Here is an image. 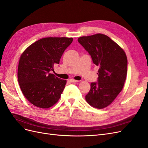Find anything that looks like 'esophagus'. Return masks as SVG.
I'll list each match as a JSON object with an SVG mask.
<instances>
[{
	"mask_svg": "<svg viewBox=\"0 0 148 148\" xmlns=\"http://www.w3.org/2000/svg\"><path fill=\"white\" fill-rule=\"evenodd\" d=\"M71 82H72L73 83H78L79 81H78V80H77V79H71Z\"/></svg>",
	"mask_w": 148,
	"mask_h": 148,
	"instance_id": "esophagus-1",
	"label": "esophagus"
}]
</instances>
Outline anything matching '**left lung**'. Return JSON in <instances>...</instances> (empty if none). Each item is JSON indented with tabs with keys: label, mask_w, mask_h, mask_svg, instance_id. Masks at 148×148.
Segmentation results:
<instances>
[{
	"label": "left lung",
	"mask_w": 148,
	"mask_h": 148,
	"mask_svg": "<svg viewBox=\"0 0 148 148\" xmlns=\"http://www.w3.org/2000/svg\"><path fill=\"white\" fill-rule=\"evenodd\" d=\"M99 66L98 82L91 83L86 102L97 109H104L122 90L127 75V57L123 49L107 36L97 33L78 39Z\"/></svg>",
	"instance_id": "1"
}]
</instances>
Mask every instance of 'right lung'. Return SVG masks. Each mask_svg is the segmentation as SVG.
I'll return each instance as SVG.
<instances>
[{
    "label": "right lung",
    "instance_id": "1",
    "mask_svg": "<svg viewBox=\"0 0 148 148\" xmlns=\"http://www.w3.org/2000/svg\"><path fill=\"white\" fill-rule=\"evenodd\" d=\"M72 38H44L31 44L21 53L18 81L24 96L39 108L48 109L59 100L66 80L49 73L59 64Z\"/></svg>",
    "mask_w": 148,
    "mask_h": 148
}]
</instances>
